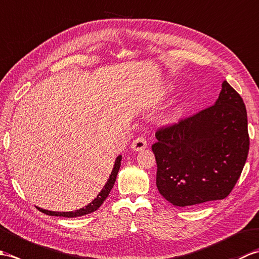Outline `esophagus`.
<instances>
[{
	"mask_svg": "<svg viewBox=\"0 0 259 259\" xmlns=\"http://www.w3.org/2000/svg\"><path fill=\"white\" fill-rule=\"evenodd\" d=\"M147 148V140L144 137H138L136 140H134L133 145H131V149L134 151H141Z\"/></svg>",
	"mask_w": 259,
	"mask_h": 259,
	"instance_id": "1",
	"label": "esophagus"
}]
</instances>
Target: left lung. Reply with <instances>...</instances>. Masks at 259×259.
Listing matches in <instances>:
<instances>
[{
  "label": "left lung",
  "instance_id": "1",
  "mask_svg": "<svg viewBox=\"0 0 259 259\" xmlns=\"http://www.w3.org/2000/svg\"><path fill=\"white\" fill-rule=\"evenodd\" d=\"M157 188L174 206L221 200L233 190L249 150L243 99L227 81L213 106L156 133Z\"/></svg>",
  "mask_w": 259,
  "mask_h": 259
}]
</instances>
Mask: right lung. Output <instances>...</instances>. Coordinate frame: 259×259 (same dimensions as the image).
<instances>
[{
  "mask_svg": "<svg viewBox=\"0 0 259 259\" xmlns=\"http://www.w3.org/2000/svg\"><path fill=\"white\" fill-rule=\"evenodd\" d=\"M121 159H122V156H118L117 159H115L113 169H112L111 175H110V177H109V179L107 181V184L104 185L103 189L100 192H99V195L97 196V198H95V199H93L88 206L81 208V209H78V210H75V211L58 212V211H50V210H46V209L38 208V209H40V211H42L43 213L50 214V216H60V217H68V218L84 216V214H88V213H91L93 211H96L97 209L102 205L103 201L106 200V198L109 196L110 191H111V189L113 188L115 178H117V175H118V171H119L120 166H121Z\"/></svg>",
  "mask_w": 259,
  "mask_h": 259,
  "instance_id": "1",
  "label": "right lung"
}]
</instances>
